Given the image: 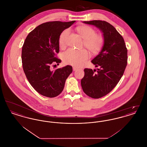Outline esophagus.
I'll return each mask as SVG.
<instances>
[{
    "label": "esophagus",
    "mask_w": 147,
    "mask_h": 147,
    "mask_svg": "<svg viewBox=\"0 0 147 147\" xmlns=\"http://www.w3.org/2000/svg\"><path fill=\"white\" fill-rule=\"evenodd\" d=\"M73 71H76V70H78V68H76V67H73Z\"/></svg>",
    "instance_id": "34e87169"
}]
</instances>
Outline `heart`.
<instances>
[{"mask_svg":"<svg viewBox=\"0 0 147 147\" xmlns=\"http://www.w3.org/2000/svg\"><path fill=\"white\" fill-rule=\"evenodd\" d=\"M77 31L84 40V44L91 52L96 53L102 49L104 43V37L96 34V31L89 26H82L77 28ZM69 34V30H64L59 38V45L62 48L65 47L67 39ZM63 62L65 64L80 67L85 63L89 57V53L86 49H69L62 54Z\"/></svg>","mask_w":147,"mask_h":147,"instance_id":"b5f03b06","label":"heart"}]
</instances>
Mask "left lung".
<instances>
[{
  "label": "left lung",
  "mask_w": 147,
  "mask_h": 147,
  "mask_svg": "<svg viewBox=\"0 0 147 147\" xmlns=\"http://www.w3.org/2000/svg\"><path fill=\"white\" fill-rule=\"evenodd\" d=\"M94 25L102 33V48L91 62L98 67L96 69H84L81 80L83 90L94 98H101L116 86L122 77L127 64V49L122 36L112 25L105 21H83Z\"/></svg>",
  "instance_id": "obj_1"
}]
</instances>
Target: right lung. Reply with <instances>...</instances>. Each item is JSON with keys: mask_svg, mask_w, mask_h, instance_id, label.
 Returning <instances> with one entry per match:
<instances>
[{"mask_svg": "<svg viewBox=\"0 0 147 147\" xmlns=\"http://www.w3.org/2000/svg\"><path fill=\"white\" fill-rule=\"evenodd\" d=\"M75 22L43 23L30 32L25 40L21 54L23 69L31 86L43 96L54 98L59 95L73 71L70 65L55 70L51 66L61 62L55 57L59 51V36Z\"/></svg>", "mask_w": 147, "mask_h": 147, "instance_id": "1", "label": "right lung"}]
</instances>
